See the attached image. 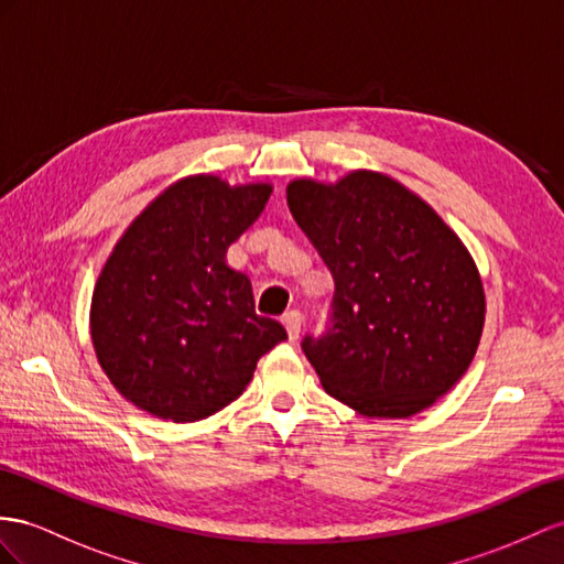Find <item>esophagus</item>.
I'll use <instances>...</instances> for the list:
<instances>
[{
    "instance_id": "34e87169",
    "label": "esophagus",
    "mask_w": 564,
    "mask_h": 564,
    "mask_svg": "<svg viewBox=\"0 0 564 564\" xmlns=\"http://www.w3.org/2000/svg\"><path fill=\"white\" fill-rule=\"evenodd\" d=\"M283 326L288 330V338L291 340H297L300 336V328H302V314L297 310H291L283 314Z\"/></svg>"
}]
</instances>
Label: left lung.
Listing matches in <instances>:
<instances>
[{"instance_id":"obj_1","label":"left lung","mask_w":564,"mask_h":564,"mask_svg":"<svg viewBox=\"0 0 564 564\" xmlns=\"http://www.w3.org/2000/svg\"><path fill=\"white\" fill-rule=\"evenodd\" d=\"M288 207L336 283L326 328L302 338L324 391L367 416H412L474 359L484 288L469 252L408 187L371 171L293 181Z\"/></svg>"}]
</instances>
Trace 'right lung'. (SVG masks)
I'll list each match as a JSON object with an SVG mask.
<instances>
[{
	"label": "right lung",
	"mask_w": 564,
	"mask_h": 564,
	"mask_svg": "<svg viewBox=\"0 0 564 564\" xmlns=\"http://www.w3.org/2000/svg\"><path fill=\"white\" fill-rule=\"evenodd\" d=\"M271 185L193 176L159 195L126 230L97 281L90 330L119 393L171 422L234 402L285 328L254 312L228 245L264 212Z\"/></svg>",
	"instance_id": "right-lung-1"
}]
</instances>
